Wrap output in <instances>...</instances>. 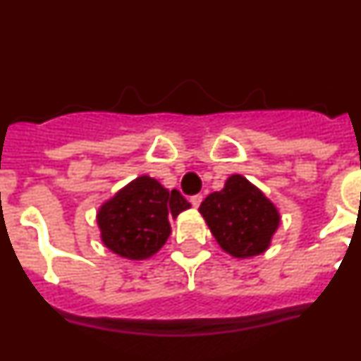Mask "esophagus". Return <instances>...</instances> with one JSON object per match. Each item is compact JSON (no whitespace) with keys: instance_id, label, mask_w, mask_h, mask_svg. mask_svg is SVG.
<instances>
[{"instance_id":"34e87169","label":"esophagus","mask_w":361,"mask_h":361,"mask_svg":"<svg viewBox=\"0 0 361 361\" xmlns=\"http://www.w3.org/2000/svg\"><path fill=\"white\" fill-rule=\"evenodd\" d=\"M202 200H203L202 195H195V196H191V198H189V202H191V205L195 207V209H198L200 203H202Z\"/></svg>"}]
</instances>
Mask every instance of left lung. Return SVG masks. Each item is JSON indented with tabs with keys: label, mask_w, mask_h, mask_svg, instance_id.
<instances>
[{
	"label": "left lung",
	"mask_w": 361,
	"mask_h": 361,
	"mask_svg": "<svg viewBox=\"0 0 361 361\" xmlns=\"http://www.w3.org/2000/svg\"><path fill=\"white\" fill-rule=\"evenodd\" d=\"M198 210L221 249L233 258L265 252L281 223L272 200L238 173L228 177L221 191L210 192Z\"/></svg>",
	"instance_id": "8db88e82"
}]
</instances>
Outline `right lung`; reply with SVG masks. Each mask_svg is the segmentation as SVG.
<instances>
[{
    "label": "right lung",
    "instance_id": "add662e5",
    "mask_svg": "<svg viewBox=\"0 0 361 361\" xmlns=\"http://www.w3.org/2000/svg\"><path fill=\"white\" fill-rule=\"evenodd\" d=\"M191 203L177 189L140 176L121 188L96 212L103 245L126 259H147L169 240L176 219Z\"/></svg>",
    "mask_w": 361,
    "mask_h": 361
}]
</instances>
